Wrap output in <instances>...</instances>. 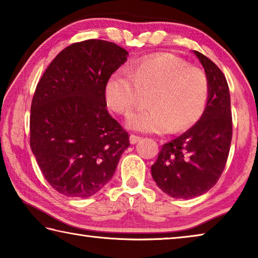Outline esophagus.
I'll use <instances>...</instances> for the list:
<instances>
[{
    "label": "esophagus",
    "instance_id": "obj_1",
    "mask_svg": "<svg viewBox=\"0 0 258 258\" xmlns=\"http://www.w3.org/2000/svg\"><path fill=\"white\" fill-rule=\"evenodd\" d=\"M141 137H139V135H135V134H131L130 135V142L131 145H135V143H138L139 141H141Z\"/></svg>",
    "mask_w": 258,
    "mask_h": 258
}]
</instances>
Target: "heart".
Segmentation results:
<instances>
[{"label":"heart","instance_id":"b5f03b06","mask_svg":"<svg viewBox=\"0 0 258 258\" xmlns=\"http://www.w3.org/2000/svg\"><path fill=\"white\" fill-rule=\"evenodd\" d=\"M148 94L143 111L128 116L130 128L145 133L182 132L202 118L207 107L209 82L206 73L191 67L178 56L158 53L135 62L131 72L112 73L104 86V97L113 111L127 115Z\"/></svg>","mask_w":258,"mask_h":258}]
</instances>
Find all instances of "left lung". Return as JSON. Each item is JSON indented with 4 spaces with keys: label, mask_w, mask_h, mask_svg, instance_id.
I'll return each mask as SVG.
<instances>
[{
    "label": "left lung",
    "mask_w": 258,
    "mask_h": 258,
    "mask_svg": "<svg viewBox=\"0 0 258 258\" xmlns=\"http://www.w3.org/2000/svg\"><path fill=\"white\" fill-rule=\"evenodd\" d=\"M209 82L204 115L180 137L165 143L151 166L159 189L173 198L198 197L216 184L228 160L232 139V113L224 74L206 55L194 51Z\"/></svg>",
    "instance_id": "8db88e82"
}]
</instances>
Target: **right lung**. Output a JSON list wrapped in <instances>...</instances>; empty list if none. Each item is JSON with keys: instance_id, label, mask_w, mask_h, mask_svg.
Returning <instances> with one entry per match:
<instances>
[{"instance_id": "right-lung-1", "label": "right lung", "mask_w": 258, "mask_h": 258, "mask_svg": "<svg viewBox=\"0 0 258 258\" xmlns=\"http://www.w3.org/2000/svg\"><path fill=\"white\" fill-rule=\"evenodd\" d=\"M128 52L115 43L86 40L52 60L30 107V148L45 180L59 194L89 198L111 180L128 133L109 115L108 78Z\"/></svg>"}]
</instances>
